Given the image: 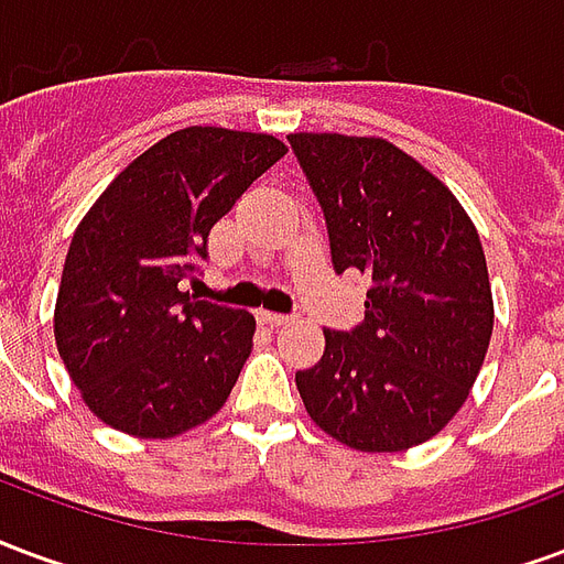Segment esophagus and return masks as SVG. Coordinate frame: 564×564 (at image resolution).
Returning <instances> with one entry per match:
<instances>
[{"mask_svg":"<svg viewBox=\"0 0 564 564\" xmlns=\"http://www.w3.org/2000/svg\"><path fill=\"white\" fill-rule=\"evenodd\" d=\"M258 322L267 324V327H282V324L291 322V315H282V312H267V310H261V312H258Z\"/></svg>","mask_w":564,"mask_h":564,"instance_id":"esophagus-1","label":"esophagus"}]
</instances>
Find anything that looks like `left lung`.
<instances>
[{"label": "left lung", "mask_w": 564, "mask_h": 564, "mask_svg": "<svg viewBox=\"0 0 564 564\" xmlns=\"http://www.w3.org/2000/svg\"><path fill=\"white\" fill-rule=\"evenodd\" d=\"M322 204L333 270L369 279L364 322L324 330L297 372L306 412L336 442L393 454L442 433L492 336L487 258L442 180L381 138L288 134Z\"/></svg>", "instance_id": "8db88e82"}]
</instances>
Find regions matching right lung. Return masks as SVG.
Wrapping results in <instances>:
<instances>
[{"mask_svg":"<svg viewBox=\"0 0 564 564\" xmlns=\"http://www.w3.org/2000/svg\"><path fill=\"white\" fill-rule=\"evenodd\" d=\"M285 155L273 134L192 126L138 155L77 225L53 333L89 412L138 438L209 421L252 351L249 312L188 297L213 225Z\"/></svg>","mask_w":564,"mask_h":564,"instance_id":"obj_1","label":"right lung"}]
</instances>
